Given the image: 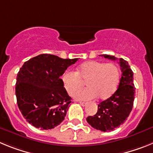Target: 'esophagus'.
Wrapping results in <instances>:
<instances>
[{
	"label": "esophagus",
	"instance_id": "esophagus-1",
	"mask_svg": "<svg viewBox=\"0 0 153 153\" xmlns=\"http://www.w3.org/2000/svg\"><path fill=\"white\" fill-rule=\"evenodd\" d=\"M79 104H80L81 106H86V102H79Z\"/></svg>",
	"mask_w": 153,
	"mask_h": 153
}]
</instances>
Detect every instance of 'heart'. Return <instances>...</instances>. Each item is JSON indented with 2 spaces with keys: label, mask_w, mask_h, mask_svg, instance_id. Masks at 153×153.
Returning <instances> with one entry per match:
<instances>
[{
  "label": "heart",
  "mask_w": 153,
  "mask_h": 153,
  "mask_svg": "<svg viewBox=\"0 0 153 153\" xmlns=\"http://www.w3.org/2000/svg\"><path fill=\"white\" fill-rule=\"evenodd\" d=\"M120 76L117 64L90 60L79 65L75 73H65L63 82L67 93L74 96L82 89V82L86 81L87 88L75 96L76 100H89L97 97L99 100H106L117 90Z\"/></svg>",
  "instance_id": "obj_1"
}]
</instances>
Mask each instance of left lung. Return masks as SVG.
Instances as JSON below:
<instances>
[{"label": "left lung", "instance_id": "1", "mask_svg": "<svg viewBox=\"0 0 153 153\" xmlns=\"http://www.w3.org/2000/svg\"><path fill=\"white\" fill-rule=\"evenodd\" d=\"M109 60L117 58L107 54L100 55ZM122 76L118 89L111 97L98 105V110L93 117H88L86 121L97 130L109 132L124 123L132 111L136 88L133 83V72L129 63L123 58L119 60Z\"/></svg>", "mask_w": 153, "mask_h": 153}]
</instances>
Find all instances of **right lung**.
I'll return each instance as SVG.
<instances>
[{"label": "right lung", "instance_id": "add662e5", "mask_svg": "<svg viewBox=\"0 0 153 153\" xmlns=\"http://www.w3.org/2000/svg\"><path fill=\"white\" fill-rule=\"evenodd\" d=\"M77 60L40 54L24 63L17 74L15 93L19 109L30 124L47 130L63 122L71 97L60 77Z\"/></svg>", "mask_w": 153, "mask_h": 153}]
</instances>
